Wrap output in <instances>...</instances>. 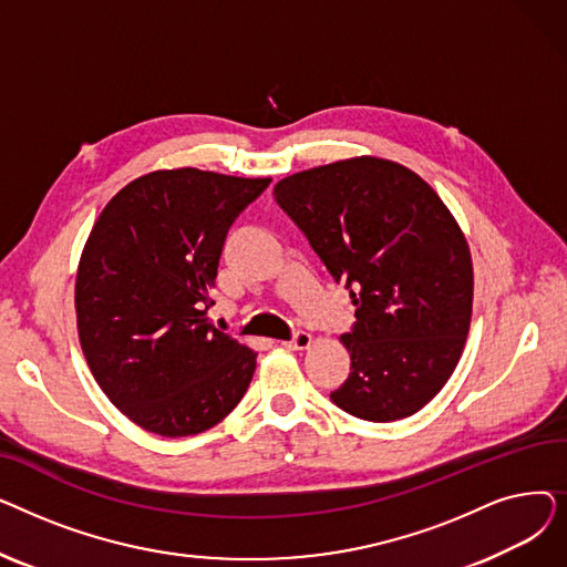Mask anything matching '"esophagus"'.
Listing matches in <instances>:
<instances>
[{
  "label": "esophagus",
  "instance_id": "34e87169",
  "mask_svg": "<svg viewBox=\"0 0 567 567\" xmlns=\"http://www.w3.org/2000/svg\"><path fill=\"white\" fill-rule=\"evenodd\" d=\"M310 344H312V336L306 333V331H296L293 338L285 342V347H289V349H293V351H303V349H308Z\"/></svg>",
  "mask_w": 567,
  "mask_h": 567
}]
</instances>
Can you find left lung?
Listing matches in <instances>:
<instances>
[{"mask_svg":"<svg viewBox=\"0 0 567 567\" xmlns=\"http://www.w3.org/2000/svg\"><path fill=\"white\" fill-rule=\"evenodd\" d=\"M274 193L355 306L340 338L351 372L331 400L370 423L409 419L451 379L471 326L473 261L451 208L377 156L296 172Z\"/></svg>","mask_w":567,"mask_h":567,"instance_id":"8db88e82","label":"left lung"}]
</instances>
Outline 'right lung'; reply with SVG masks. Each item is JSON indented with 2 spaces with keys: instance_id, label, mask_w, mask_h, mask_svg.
<instances>
[{
  "instance_id": "add662e5",
  "label": "right lung",
  "mask_w": 567,
  "mask_h": 567,
  "mask_svg": "<svg viewBox=\"0 0 567 567\" xmlns=\"http://www.w3.org/2000/svg\"><path fill=\"white\" fill-rule=\"evenodd\" d=\"M271 178L156 169L101 212L75 278L78 338L101 391L161 436L212 430L241 402L257 353L218 331V261L229 225Z\"/></svg>"
}]
</instances>
